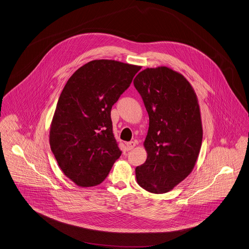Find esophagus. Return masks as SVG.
Wrapping results in <instances>:
<instances>
[{
  "mask_svg": "<svg viewBox=\"0 0 249 249\" xmlns=\"http://www.w3.org/2000/svg\"><path fill=\"white\" fill-rule=\"evenodd\" d=\"M126 145H127V150H128V151H131V150H133L134 147H135L136 142H135V141H130V142H128Z\"/></svg>",
  "mask_w": 249,
  "mask_h": 249,
  "instance_id": "esophagus-1",
  "label": "esophagus"
}]
</instances>
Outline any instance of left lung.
Segmentation results:
<instances>
[{
	"mask_svg": "<svg viewBox=\"0 0 249 249\" xmlns=\"http://www.w3.org/2000/svg\"><path fill=\"white\" fill-rule=\"evenodd\" d=\"M149 115L147 160L136 167L138 185L152 193L170 192L195 166L202 145L199 104L190 82L168 67L147 68L134 80Z\"/></svg>",
	"mask_w": 249,
	"mask_h": 249,
	"instance_id": "obj_1",
	"label": "left lung"
}]
</instances>
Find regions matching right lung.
<instances>
[{
	"label": "right lung",
	"instance_id": "add662e5",
	"mask_svg": "<svg viewBox=\"0 0 249 249\" xmlns=\"http://www.w3.org/2000/svg\"><path fill=\"white\" fill-rule=\"evenodd\" d=\"M140 69L96 59L78 68L65 84L51 124L50 147L61 171L77 186L103 182L121 155L111 110Z\"/></svg>",
	"mask_w": 249,
	"mask_h": 249
}]
</instances>
